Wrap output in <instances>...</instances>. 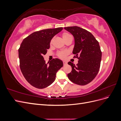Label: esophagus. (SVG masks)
I'll list each match as a JSON object with an SVG mask.
<instances>
[{
	"label": "esophagus",
	"mask_w": 121,
	"mask_h": 121,
	"mask_svg": "<svg viewBox=\"0 0 121 121\" xmlns=\"http://www.w3.org/2000/svg\"><path fill=\"white\" fill-rule=\"evenodd\" d=\"M63 64H64V65H67V61H63Z\"/></svg>",
	"instance_id": "34e87169"
}]
</instances>
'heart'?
<instances>
[{
    "label": "heart",
    "mask_w": 121,
    "mask_h": 121,
    "mask_svg": "<svg viewBox=\"0 0 121 121\" xmlns=\"http://www.w3.org/2000/svg\"><path fill=\"white\" fill-rule=\"evenodd\" d=\"M69 35V34L65 33H64L63 34V39H65V38H66ZM67 52H65V51H64V52H61L58 53V56L60 58H64L65 56L67 55Z\"/></svg>",
    "instance_id": "heart-1"
}]
</instances>
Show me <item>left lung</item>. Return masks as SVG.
I'll use <instances>...</instances> for the list:
<instances>
[{
    "label": "left lung",
    "instance_id": "8db88e82",
    "mask_svg": "<svg viewBox=\"0 0 121 121\" xmlns=\"http://www.w3.org/2000/svg\"><path fill=\"white\" fill-rule=\"evenodd\" d=\"M64 29L74 36L73 53L79 60L76 65L71 61L68 63L72 69L68 77L76 84L86 85L95 78L99 70L102 56L99 44L94 36L85 29L77 26Z\"/></svg>",
    "mask_w": 121,
    "mask_h": 121
}]
</instances>
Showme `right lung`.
<instances>
[{"label": "right lung", "instance_id": "obj_1", "mask_svg": "<svg viewBox=\"0 0 121 121\" xmlns=\"http://www.w3.org/2000/svg\"><path fill=\"white\" fill-rule=\"evenodd\" d=\"M63 27L48 29L35 32L25 38L19 49L20 66L26 80L39 89L44 88L56 80L57 72L63 66V62L55 58L47 63L43 56L50 47L54 36Z\"/></svg>", "mask_w": 121, "mask_h": 121}]
</instances>
